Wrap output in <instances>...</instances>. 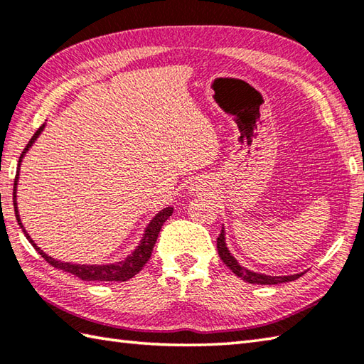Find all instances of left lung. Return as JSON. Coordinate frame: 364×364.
<instances>
[{
	"label": "left lung",
	"mask_w": 364,
	"mask_h": 364,
	"mask_svg": "<svg viewBox=\"0 0 364 364\" xmlns=\"http://www.w3.org/2000/svg\"><path fill=\"white\" fill-rule=\"evenodd\" d=\"M218 252H219L220 260H223L235 274L241 277L243 281L249 282V284H260V286H274V284L295 281L303 274V273H300V274H291V276H267V274H262V273H254V272H251V269H246L245 267H241L240 263L235 260V257L229 252V249H227V246H225L224 227H223V230H220L219 237H218Z\"/></svg>",
	"instance_id": "left-lung-1"
}]
</instances>
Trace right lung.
<instances>
[{
	"label": "right lung",
	"mask_w": 364,
	"mask_h": 364,
	"mask_svg": "<svg viewBox=\"0 0 364 364\" xmlns=\"http://www.w3.org/2000/svg\"><path fill=\"white\" fill-rule=\"evenodd\" d=\"M44 129V124H42L38 131L34 132V135L31 137V140L28 141V145L25 146L23 153H21L20 159H18V167H20V162L21 158H23V154L26 153V149L33 145V141L38 139V135L41 134V131ZM17 178H18V172L16 175V181H14V211H16V218H17V223L20 224L21 230H23L25 237L28 238V241L33 245V247L38 251L42 257H44L46 262H48L50 265L55 267L56 269H63V272L74 274L77 277H80L82 281H127L131 279L132 276L137 274L141 268H144L145 263L148 262V259L151 257V252H153V247L156 245V240H158V235L162 229V225L166 220L172 216L173 208H164L162 211H159L158 215L153 218L151 223L148 224L146 230L144 238H141L140 245L137 246V249L129 255V257H126L123 262H118V263H112V265H75V263H63L55 260L52 257H48L47 254H44L41 251V249L34 245V241L30 238V235L26 233V230L23 229V225L20 223V216H18V211H17V203H16V189H17Z\"/></svg>",
	"instance_id": "right-lung-1"
}]
</instances>
